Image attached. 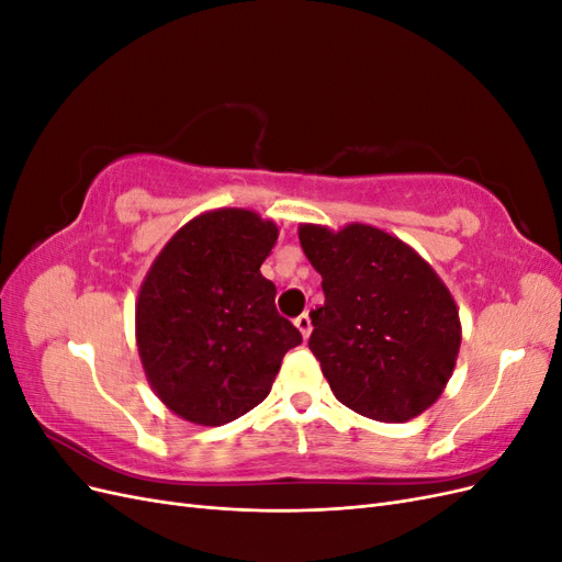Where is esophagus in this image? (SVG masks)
<instances>
[{
	"label": "esophagus",
	"instance_id": "obj_1",
	"mask_svg": "<svg viewBox=\"0 0 562 562\" xmlns=\"http://www.w3.org/2000/svg\"><path fill=\"white\" fill-rule=\"evenodd\" d=\"M295 326L302 333V337H310V333H312V318H310V314H300L295 318Z\"/></svg>",
	"mask_w": 562,
	"mask_h": 562
}]
</instances>
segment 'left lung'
Here are the masks:
<instances>
[{
    "label": "left lung",
    "instance_id": "left-lung-1",
    "mask_svg": "<svg viewBox=\"0 0 562 562\" xmlns=\"http://www.w3.org/2000/svg\"><path fill=\"white\" fill-rule=\"evenodd\" d=\"M326 302L310 349L339 403L378 422H405L443 394L462 330L448 288L419 255L382 229L300 227Z\"/></svg>",
    "mask_w": 562,
    "mask_h": 562
}]
</instances>
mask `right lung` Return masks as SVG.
<instances>
[{
    "instance_id": "add662e5",
    "label": "right lung",
    "mask_w": 562,
    "mask_h": 562,
    "mask_svg": "<svg viewBox=\"0 0 562 562\" xmlns=\"http://www.w3.org/2000/svg\"><path fill=\"white\" fill-rule=\"evenodd\" d=\"M277 239L269 220L223 209L187 223L151 265L135 337L151 389L176 415L203 427L246 415L302 342L260 274Z\"/></svg>"
}]
</instances>
